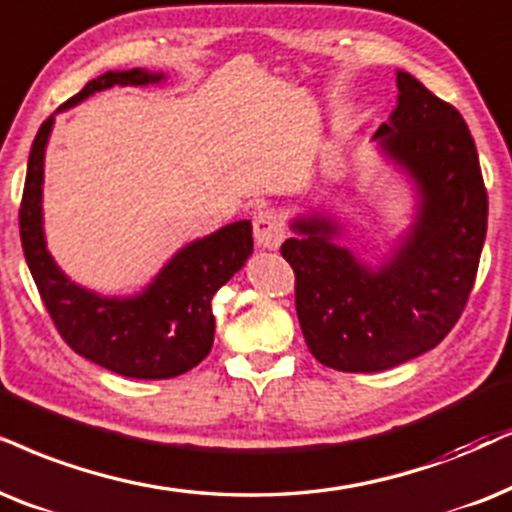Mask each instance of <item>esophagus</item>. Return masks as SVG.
<instances>
[{"mask_svg": "<svg viewBox=\"0 0 512 512\" xmlns=\"http://www.w3.org/2000/svg\"><path fill=\"white\" fill-rule=\"evenodd\" d=\"M252 234H255V243L260 248L278 250L286 238V226L274 210H260L252 217Z\"/></svg>", "mask_w": 512, "mask_h": 512, "instance_id": "esophagus-1", "label": "esophagus"}]
</instances>
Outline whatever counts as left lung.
I'll return each mask as SVG.
<instances>
[{
    "mask_svg": "<svg viewBox=\"0 0 512 512\" xmlns=\"http://www.w3.org/2000/svg\"><path fill=\"white\" fill-rule=\"evenodd\" d=\"M397 89L373 141L409 186V226L368 260L342 243L338 215L309 210L290 219L295 236L281 245L304 342L335 371H385L437 347L468 302L487 236V191L461 113L404 70Z\"/></svg>",
    "mask_w": 512,
    "mask_h": 512,
    "instance_id": "8db88e82",
    "label": "left lung"
}]
</instances>
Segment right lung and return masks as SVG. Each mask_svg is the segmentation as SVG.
Segmentation results:
<instances>
[{
  "instance_id": "right-lung-1",
  "label": "right lung",
  "mask_w": 512,
  "mask_h": 512,
  "mask_svg": "<svg viewBox=\"0 0 512 512\" xmlns=\"http://www.w3.org/2000/svg\"><path fill=\"white\" fill-rule=\"evenodd\" d=\"M167 73L146 68L108 70L84 84L32 141L21 203L25 262L61 338L84 359L139 380H165L191 371L210 354L215 340L212 297L252 255L250 219L231 222L181 245L144 288L132 295H101L58 267L44 236V155L56 115L103 89L148 87Z\"/></svg>"
}]
</instances>
